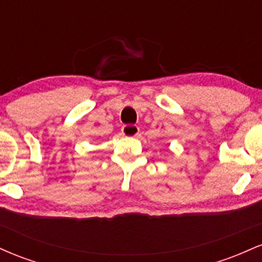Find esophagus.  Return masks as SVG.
<instances>
[{
	"label": "esophagus",
	"mask_w": 262,
	"mask_h": 262,
	"mask_svg": "<svg viewBox=\"0 0 262 262\" xmlns=\"http://www.w3.org/2000/svg\"><path fill=\"white\" fill-rule=\"evenodd\" d=\"M122 134L124 135V137H129V138L138 137V134H139V128H138L137 125L127 124V125H124V127H123Z\"/></svg>",
	"instance_id": "esophagus-1"
}]
</instances>
